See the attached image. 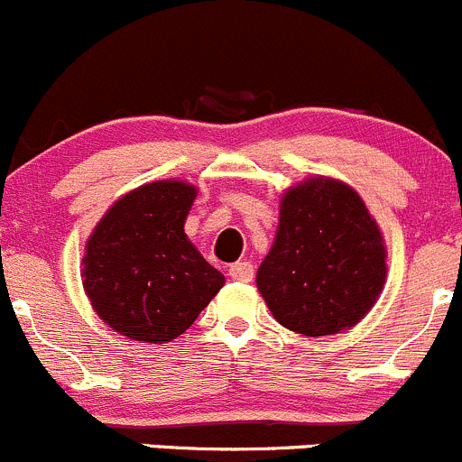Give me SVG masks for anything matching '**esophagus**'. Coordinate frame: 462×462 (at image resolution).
<instances>
[{
  "instance_id": "34e87169",
  "label": "esophagus",
  "mask_w": 462,
  "mask_h": 462,
  "mask_svg": "<svg viewBox=\"0 0 462 462\" xmlns=\"http://www.w3.org/2000/svg\"><path fill=\"white\" fill-rule=\"evenodd\" d=\"M229 275L236 282H251L254 280V264L251 263H236L229 266Z\"/></svg>"
}]
</instances>
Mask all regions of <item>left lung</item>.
<instances>
[{
    "instance_id": "8db88e82",
    "label": "left lung",
    "mask_w": 462,
    "mask_h": 462,
    "mask_svg": "<svg viewBox=\"0 0 462 462\" xmlns=\"http://www.w3.org/2000/svg\"><path fill=\"white\" fill-rule=\"evenodd\" d=\"M387 282V246L349 184L304 178L280 198L273 245L255 284L275 320L296 334H342L358 325Z\"/></svg>"
}]
</instances>
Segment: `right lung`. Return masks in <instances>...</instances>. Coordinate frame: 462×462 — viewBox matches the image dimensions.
Masks as SVG:
<instances>
[{
  "label": "right lung",
  "mask_w": 462,
  "mask_h": 462,
  "mask_svg": "<svg viewBox=\"0 0 462 462\" xmlns=\"http://www.w3.org/2000/svg\"><path fill=\"white\" fill-rule=\"evenodd\" d=\"M198 189L142 184L111 204L84 246L82 284L93 311L128 340L164 345L189 329L225 287L184 233Z\"/></svg>",
  "instance_id": "1"
}]
</instances>
